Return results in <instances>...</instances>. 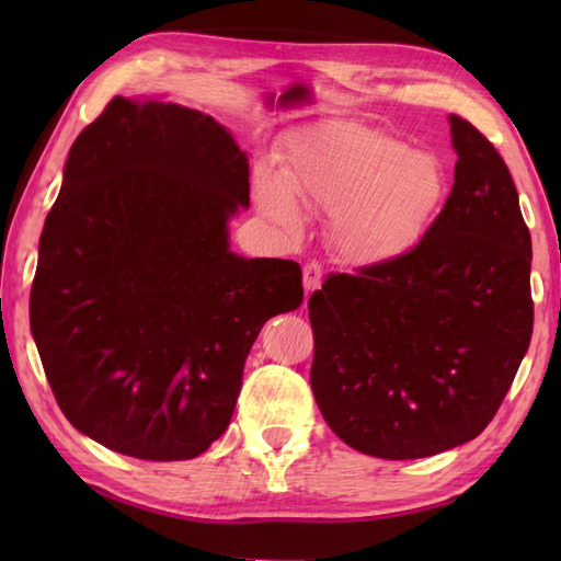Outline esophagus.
Listing matches in <instances>:
<instances>
[{
	"label": "esophagus",
	"mask_w": 561,
	"mask_h": 561,
	"mask_svg": "<svg viewBox=\"0 0 561 561\" xmlns=\"http://www.w3.org/2000/svg\"><path fill=\"white\" fill-rule=\"evenodd\" d=\"M320 282H323V267H320L318 262H308V265H304V287H306V291H316L320 287Z\"/></svg>",
	"instance_id": "obj_1"
}]
</instances>
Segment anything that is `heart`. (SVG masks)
Returning a JSON list of instances; mask_svg holds the SVG:
<instances>
[{
	"mask_svg": "<svg viewBox=\"0 0 561 561\" xmlns=\"http://www.w3.org/2000/svg\"><path fill=\"white\" fill-rule=\"evenodd\" d=\"M257 209L287 236L304 229L301 207L330 214V241L356 265H376L422 241L446 202V169L436 153L410 149L378 129L328 121L291 139L282 173H253Z\"/></svg>",
	"mask_w": 561,
	"mask_h": 561,
	"instance_id": "b5f03b06",
	"label": "heart"
}]
</instances>
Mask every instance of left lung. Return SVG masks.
Wrapping results in <instances>:
<instances>
[{
    "label": "left lung",
    "mask_w": 561,
    "mask_h": 561,
    "mask_svg": "<svg viewBox=\"0 0 561 561\" xmlns=\"http://www.w3.org/2000/svg\"><path fill=\"white\" fill-rule=\"evenodd\" d=\"M448 123L456 181L422 241L330 274L308 299L318 408L374 458H426L480 436L533 335V245L514 178L480 129Z\"/></svg>",
    "instance_id": "1"
}]
</instances>
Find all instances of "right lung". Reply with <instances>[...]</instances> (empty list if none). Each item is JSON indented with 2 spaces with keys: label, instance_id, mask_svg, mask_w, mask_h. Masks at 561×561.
Listing matches in <instances>:
<instances>
[{
  "label": "right lung",
  "instance_id": "obj_1",
  "mask_svg": "<svg viewBox=\"0 0 561 561\" xmlns=\"http://www.w3.org/2000/svg\"><path fill=\"white\" fill-rule=\"evenodd\" d=\"M248 157L211 115L115 96L69 149L31 287L59 410L123 456L190 460L229 426L248 352L304 301L294 260L243 257Z\"/></svg>",
  "mask_w": 561,
  "mask_h": 561
}]
</instances>
